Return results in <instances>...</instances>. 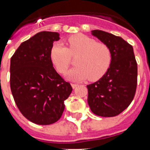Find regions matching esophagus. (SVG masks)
Segmentation results:
<instances>
[{
	"instance_id": "34e87169",
	"label": "esophagus",
	"mask_w": 150,
	"mask_h": 150,
	"mask_svg": "<svg viewBox=\"0 0 150 150\" xmlns=\"http://www.w3.org/2000/svg\"><path fill=\"white\" fill-rule=\"evenodd\" d=\"M77 86H78L77 84H75V83H71V86H72L73 89H75V87Z\"/></svg>"
}]
</instances>
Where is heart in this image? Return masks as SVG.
<instances>
[{
	"instance_id": "b5f03b06",
	"label": "heart",
	"mask_w": 150,
	"mask_h": 150,
	"mask_svg": "<svg viewBox=\"0 0 150 150\" xmlns=\"http://www.w3.org/2000/svg\"><path fill=\"white\" fill-rule=\"evenodd\" d=\"M68 47L63 43H54L50 51L52 63L60 73L68 70L71 57H79L75 61L77 67L67 73V78L72 81L89 79L97 81L105 75L111 63V51L104 43H97L94 39L83 34H76L68 39Z\"/></svg>"
}]
</instances>
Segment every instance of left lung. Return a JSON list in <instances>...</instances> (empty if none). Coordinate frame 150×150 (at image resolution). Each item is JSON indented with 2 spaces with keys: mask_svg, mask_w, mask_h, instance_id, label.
Listing matches in <instances>:
<instances>
[{
  "mask_svg": "<svg viewBox=\"0 0 150 150\" xmlns=\"http://www.w3.org/2000/svg\"><path fill=\"white\" fill-rule=\"evenodd\" d=\"M92 35L109 47L112 58L105 75L87 86L88 103L96 115L117 116L130 105L136 91L137 62L133 47L120 36L102 30H93Z\"/></svg>",
  "mask_w": 150,
  "mask_h": 150,
  "instance_id": "left-lung-1",
  "label": "left lung"
}]
</instances>
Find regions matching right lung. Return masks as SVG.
Returning a JSON list of instances; mask_svg holds the SVG:
<instances>
[{
  "label": "right lung",
  "mask_w": 150,
  "mask_h": 150,
  "mask_svg": "<svg viewBox=\"0 0 150 150\" xmlns=\"http://www.w3.org/2000/svg\"><path fill=\"white\" fill-rule=\"evenodd\" d=\"M59 33L40 32L21 43L11 58L10 86L18 108L29 121L47 125L61 118L72 91L53 67L50 51Z\"/></svg>",
  "instance_id": "obj_1"
}]
</instances>
